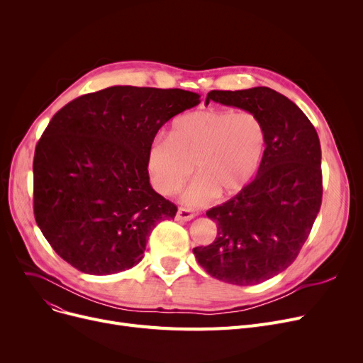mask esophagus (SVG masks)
Returning <instances> with one entry per match:
<instances>
[{"label":"esophagus","instance_id":"34e87169","mask_svg":"<svg viewBox=\"0 0 363 363\" xmlns=\"http://www.w3.org/2000/svg\"><path fill=\"white\" fill-rule=\"evenodd\" d=\"M197 216V213L194 211H191V208H184V207H179L178 208V213H177V219H181V220H191Z\"/></svg>","mask_w":363,"mask_h":363}]
</instances>
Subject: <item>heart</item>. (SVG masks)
Returning a JSON list of instances; mask_svg holds the SVG:
<instances>
[{"instance_id": "1", "label": "heart", "mask_w": 363, "mask_h": 363, "mask_svg": "<svg viewBox=\"0 0 363 363\" xmlns=\"http://www.w3.org/2000/svg\"><path fill=\"white\" fill-rule=\"evenodd\" d=\"M264 147V126L250 111H191L175 122L172 135L160 133L152 141L148 177L159 193L172 196L196 167L197 177L184 189L182 203L204 206L219 191L235 194L249 184L259 170Z\"/></svg>"}]
</instances>
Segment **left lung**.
Returning <instances> with one entry per match:
<instances>
[{"label": "left lung", "mask_w": 363, "mask_h": 363, "mask_svg": "<svg viewBox=\"0 0 363 363\" xmlns=\"http://www.w3.org/2000/svg\"><path fill=\"white\" fill-rule=\"evenodd\" d=\"M208 101L256 114L266 130L256 178L206 212L218 235L193 249L208 275L247 287L287 269L308 240L322 203L320 144L306 114L268 86L211 91Z\"/></svg>", "instance_id": "1"}]
</instances>
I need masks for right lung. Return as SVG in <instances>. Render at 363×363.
<instances>
[{
	"instance_id": "obj_1",
	"label": "right lung",
	"mask_w": 363,
	"mask_h": 363,
	"mask_svg": "<svg viewBox=\"0 0 363 363\" xmlns=\"http://www.w3.org/2000/svg\"><path fill=\"white\" fill-rule=\"evenodd\" d=\"M199 103L191 91L118 85L54 114L35 148L33 213L57 255L89 275L141 262L152 228L178 211L150 185V147Z\"/></svg>"
}]
</instances>
